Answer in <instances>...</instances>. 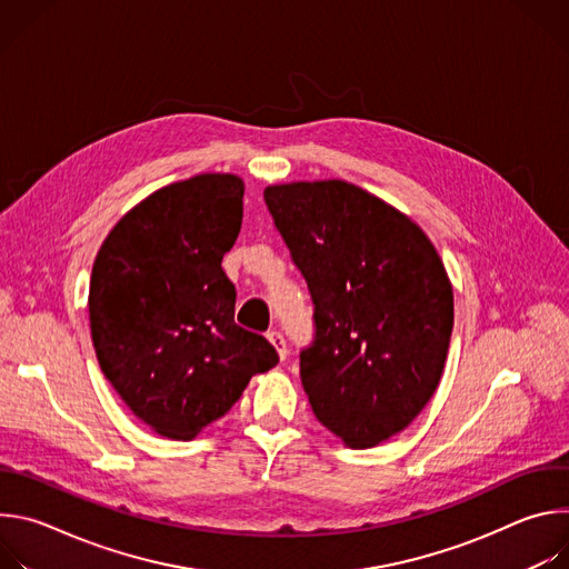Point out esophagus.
<instances>
[{
    "instance_id": "34e87169",
    "label": "esophagus",
    "mask_w": 569,
    "mask_h": 569,
    "mask_svg": "<svg viewBox=\"0 0 569 569\" xmlns=\"http://www.w3.org/2000/svg\"><path fill=\"white\" fill-rule=\"evenodd\" d=\"M268 340H270V345L277 349V353H279V358L281 360H286V356H288V347H286V338L279 333V331H270L268 333Z\"/></svg>"
}]
</instances>
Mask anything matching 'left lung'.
I'll return each mask as SVG.
<instances>
[{
	"mask_svg": "<svg viewBox=\"0 0 569 569\" xmlns=\"http://www.w3.org/2000/svg\"><path fill=\"white\" fill-rule=\"evenodd\" d=\"M263 200L312 299L299 376L317 421L351 448L408 428L432 398L455 306L428 236L342 180L268 187Z\"/></svg>",
	"mask_w": 569,
	"mask_h": 569,
	"instance_id": "obj_1",
	"label": "left lung"
}]
</instances>
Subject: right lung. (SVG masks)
<instances>
[{"mask_svg":"<svg viewBox=\"0 0 569 569\" xmlns=\"http://www.w3.org/2000/svg\"><path fill=\"white\" fill-rule=\"evenodd\" d=\"M236 176H196L154 191L103 240L90 281L101 371L137 419L193 439L231 410L277 349L233 321L222 270L242 222Z\"/></svg>","mask_w":569,"mask_h":569,"instance_id":"obj_1","label":"right lung"}]
</instances>
